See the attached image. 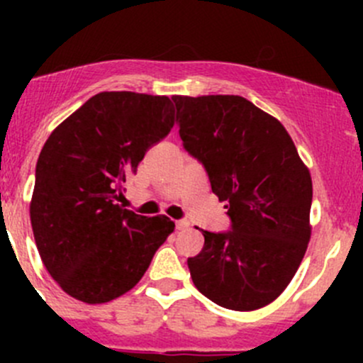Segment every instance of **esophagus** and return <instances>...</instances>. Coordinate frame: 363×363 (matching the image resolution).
<instances>
[{"label":"esophagus","mask_w":363,"mask_h":363,"mask_svg":"<svg viewBox=\"0 0 363 363\" xmlns=\"http://www.w3.org/2000/svg\"><path fill=\"white\" fill-rule=\"evenodd\" d=\"M175 226H177V230H184L189 226V221H186V219H179V221L175 223Z\"/></svg>","instance_id":"1"}]
</instances>
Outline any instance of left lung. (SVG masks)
Listing matches in <instances>:
<instances>
[{
  "label": "left lung",
  "instance_id": "8db88e82",
  "mask_svg": "<svg viewBox=\"0 0 363 363\" xmlns=\"http://www.w3.org/2000/svg\"><path fill=\"white\" fill-rule=\"evenodd\" d=\"M186 151L226 202L228 232L202 230L188 258L196 290L218 306L255 311L284 291L311 239L313 181L276 117L242 96H172Z\"/></svg>",
  "mask_w": 363,
  "mask_h": 363
}]
</instances>
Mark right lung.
Masks as SVG:
<instances>
[{"label":"right lung","mask_w":363,"mask_h":363,"mask_svg":"<svg viewBox=\"0 0 363 363\" xmlns=\"http://www.w3.org/2000/svg\"><path fill=\"white\" fill-rule=\"evenodd\" d=\"M172 126L168 96L105 91L47 138L29 216L43 265L73 298L104 303L130 291L174 232L167 216L117 203L126 179Z\"/></svg>","instance_id":"add662e5"}]
</instances>
